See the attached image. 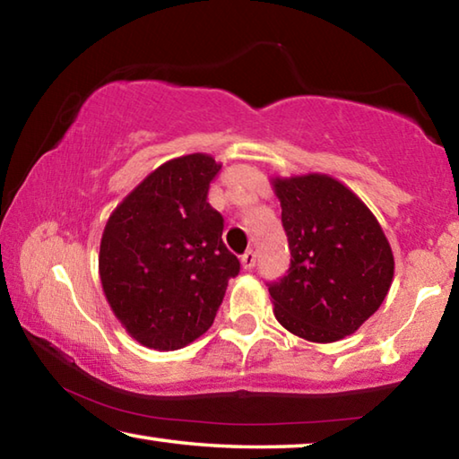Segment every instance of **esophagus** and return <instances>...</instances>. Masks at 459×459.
I'll return each instance as SVG.
<instances>
[{"label": "esophagus", "mask_w": 459, "mask_h": 459, "mask_svg": "<svg viewBox=\"0 0 459 459\" xmlns=\"http://www.w3.org/2000/svg\"><path fill=\"white\" fill-rule=\"evenodd\" d=\"M240 263H243L245 269H253L255 263H257V253L255 251H247L243 257H240Z\"/></svg>", "instance_id": "1"}]
</instances>
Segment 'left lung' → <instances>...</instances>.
I'll use <instances>...</instances> for the list:
<instances>
[{
	"label": "left lung",
	"mask_w": 459,
	"mask_h": 459,
	"mask_svg": "<svg viewBox=\"0 0 459 459\" xmlns=\"http://www.w3.org/2000/svg\"><path fill=\"white\" fill-rule=\"evenodd\" d=\"M291 265L269 283L277 322L295 336L336 342L383 304L394 259L377 216L328 174L271 178Z\"/></svg>",
	"instance_id": "1"
}]
</instances>
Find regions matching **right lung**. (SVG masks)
<instances>
[{
  "instance_id": "1",
  "label": "right lung",
  "mask_w": 459,
  "mask_h": 459,
  "mask_svg": "<svg viewBox=\"0 0 459 459\" xmlns=\"http://www.w3.org/2000/svg\"><path fill=\"white\" fill-rule=\"evenodd\" d=\"M219 164L190 153L155 168L105 224L99 275L131 338L178 351L214 322L240 263L222 243L224 221L208 204Z\"/></svg>"
}]
</instances>
